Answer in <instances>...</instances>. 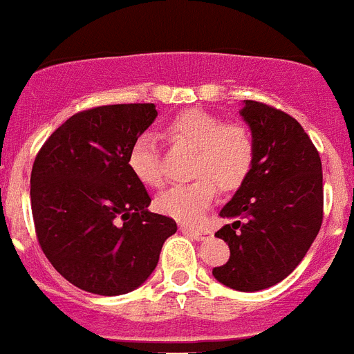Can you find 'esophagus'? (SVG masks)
I'll return each mask as SVG.
<instances>
[{"label": "esophagus", "instance_id": "1", "mask_svg": "<svg viewBox=\"0 0 354 354\" xmlns=\"http://www.w3.org/2000/svg\"><path fill=\"white\" fill-rule=\"evenodd\" d=\"M180 230H182L183 234H189V236H192L194 239H205V237L210 236V230H205V228L189 227V225H180Z\"/></svg>", "mask_w": 354, "mask_h": 354}]
</instances>
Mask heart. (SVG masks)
<instances>
[{
  "label": "heart",
  "mask_w": 354,
  "mask_h": 354,
  "mask_svg": "<svg viewBox=\"0 0 354 354\" xmlns=\"http://www.w3.org/2000/svg\"><path fill=\"white\" fill-rule=\"evenodd\" d=\"M167 136L172 144L194 151L191 162L194 180L163 191L154 205L165 216L192 225L209 210L218 187L232 192L245 183L254 167V135L241 122H223L203 109H185L169 122ZM127 165L144 185L163 183L162 162L151 135H140L133 142Z\"/></svg>",
  "instance_id": "b5f03b06"
}]
</instances>
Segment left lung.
Wrapping results in <instances>:
<instances>
[{
	"label": "left lung",
	"instance_id": "8db88e82",
	"mask_svg": "<svg viewBox=\"0 0 354 354\" xmlns=\"http://www.w3.org/2000/svg\"><path fill=\"white\" fill-rule=\"evenodd\" d=\"M239 113L254 135V167L219 212L228 223L216 237L228 243L230 259L212 275L237 292H259L286 279L319 234L322 162L288 113L255 100Z\"/></svg>",
	"mask_w": 354,
	"mask_h": 354
}]
</instances>
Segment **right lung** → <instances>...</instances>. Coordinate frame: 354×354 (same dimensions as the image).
<instances>
[{
  "label": "right lung",
  "instance_id": "right-lung-1",
  "mask_svg": "<svg viewBox=\"0 0 354 354\" xmlns=\"http://www.w3.org/2000/svg\"><path fill=\"white\" fill-rule=\"evenodd\" d=\"M154 104H113L68 118L43 144L30 176L41 250L73 286L122 295L144 284L176 221L147 210L151 198L127 165Z\"/></svg>",
  "mask_w": 354,
  "mask_h": 354
}]
</instances>
